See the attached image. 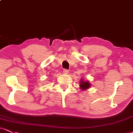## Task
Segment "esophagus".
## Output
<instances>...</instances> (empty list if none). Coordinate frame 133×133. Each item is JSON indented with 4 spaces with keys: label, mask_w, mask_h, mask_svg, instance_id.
I'll return each mask as SVG.
<instances>
[{
    "label": "esophagus",
    "mask_w": 133,
    "mask_h": 133,
    "mask_svg": "<svg viewBox=\"0 0 133 133\" xmlns=\"http://www.w3.org/2000/svg\"><path fill=\"white\" fill-rule=\"evenodd\" d=\"M63 73L64 74H68L69 71H68V70H67V69H64L63 70Z\"/></svg>",
    "instance_id": "34e87169"
}]
</instances>
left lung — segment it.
I'll use <instances>...</instances> for the list:
<instances>
[{
  "label": "left lung",
  "instance_id": "left-lung-1",
  "mask_svg": "<svg viewBox=\"0 0 133 133\" xmlns=\"http://www.w3.org/2000/svg\"><path fill=\"white\" fill-rule=\"evenodd\" d=\"M80 89L83 91H85L91 87V84L88 81H84V79H81L80 81Z\"/></svg>",
  "mask_w": 133,
  "mask_h": 133
}]
</instances>
